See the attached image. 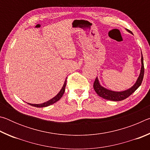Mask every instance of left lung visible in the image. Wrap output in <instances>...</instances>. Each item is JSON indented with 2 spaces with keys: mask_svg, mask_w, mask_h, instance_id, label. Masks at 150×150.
Wrapping results in <instances>:
<instances>
[{
  "mask_svg": "<svg viewBox=\"0 0 150 150\" xmlns=\"http://www.w3.org/2000/svg\"><path fill=\"white\" fill-rule=\"evenodd\" d=\"M127 31L128 32L132 34L130 30H127ZM142 57H141V69L140 73H139V77L137 79L136 82L134 83V85L132 87H130L128 89L122 91H114L109 90L108 88H106L105 87H103L102 85L100 84L98 79L96 77V79L94 82L93 87L95 89V92L97 93V95L102 97L105 99L109 100H112V101H120L126 99V98H128L129 96H130L134 92H135V91L138 88L139 86L141 85L142 81H143L144 75V59H143V55H142Z\"/></svg>",
  "mask_w": 150,
  "mask_h": 150,
  "instance_id": "left-lung-1",
  "label": "left lung"
}]
</instances>
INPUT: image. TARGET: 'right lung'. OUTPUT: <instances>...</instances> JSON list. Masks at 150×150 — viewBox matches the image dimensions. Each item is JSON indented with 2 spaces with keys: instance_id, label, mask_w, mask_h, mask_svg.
Returning <instances> with one entry per match:
<instances>
[{
  "instance_id": "add662e5",
  "label": "right lung",
  "mask_w": 150,
  "mask_h": 150,
  "mask_svg": "<svg viewBox=\"0 0 150 150\" xmlns=\"http://www.w3.org/2000/svg\"><path fill=\"white\" fill-rule=\"evenodd\" d=\"M66 83H67V80L65 79V82H64V84H63L62 89H61L59 92L57 94V95L55 96L54 98H52V99H50L48 101H46V102H45L44 103H42V104H31V103H28V105H30L32 106H35V107H38V108L45 107V106H50L51 105H53V104H54L55 103L57 102V101L59 100L60 98L63 96V94H64V92H65V90Z\"/></svg>"
}]
</instances>
